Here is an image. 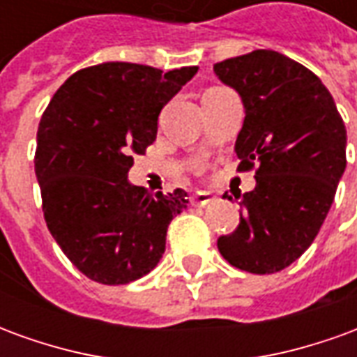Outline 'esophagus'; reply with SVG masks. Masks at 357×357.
Listing matches in <instances>:
<instances>
[{
	"instance_id": "1",
	"label": "esophagus",
	"mask_w": 357,
	"mask_h": 357,
	"mask_svg": "<svg viewBox=\"0 0 357 357\" xmlns=\"http://www.w3.org/2000/svg\"><path fill=\"white\" fill-rule=\"evenodd\" d=\"M212 201H214V197L210 193H206V191H199V193H195L193 197H191V204H193V206H206V204H210Z\"/></svg>"
}]
</instances>
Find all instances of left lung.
I'll return each instance as SVG.
<instances>
[{
  "label": "left lung",
  "mask_w": 357,
  "mask_h": 357,
  "mask_svg": "<svg viewBox=\"0 0 357 357\" xmlns=\"http://www.w3.org/2000/svg\"><path fill=\"white\" fill-rule=\"evenodd\" d=\"M214 73L245 105L237 170L256 166L255 189L235 195L239 225L218 248L243 271L275 273L314 243L335 201L346 168L344 122L321 80L277 51L225 59Z\"/></svg>",
  "instance_id": "left-lung-1"
}]
</instances>
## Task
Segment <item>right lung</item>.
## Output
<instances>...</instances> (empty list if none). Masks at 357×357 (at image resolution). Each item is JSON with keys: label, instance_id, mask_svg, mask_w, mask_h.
Instances as JSON below:
<instances>
[{"label": "right lung", "instance_id": "obj_1", "mask_svg": "<svg viewBox=\"0 0 357 357\" xmlns=\"http://www.w3.org/2000/svg\"><path fill=\"white\" fill-rule=\"evenodd\" d=\"M197 66L170 73L102 63L74 73L38 126L34 170L45 224L66 258L91 281L126 284L155 269L172 218L187 193L132 185L133 155L156 139L158 114Z\"/></svg>", "mask_w": 357, "mask_h": 357}]
</instances>
